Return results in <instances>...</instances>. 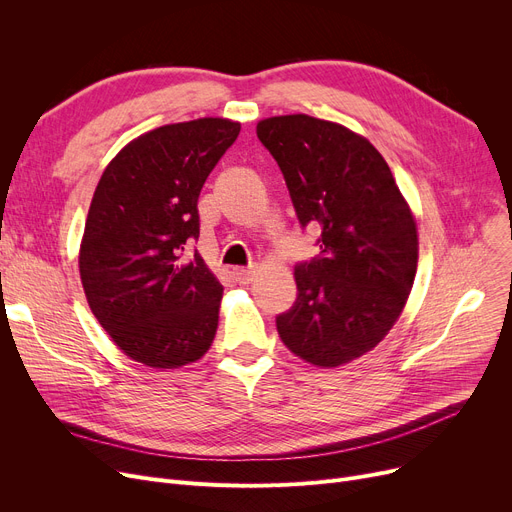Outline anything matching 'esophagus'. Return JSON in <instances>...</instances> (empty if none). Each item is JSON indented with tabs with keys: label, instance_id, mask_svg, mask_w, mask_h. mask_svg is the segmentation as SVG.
Listing matches in <instances>:
<instances>
[{
	"label": "esophagus",
	"instance_id": "1",
	"mask_svg": "<svg viewBox=\"0 0 512 512\" xmlns=\"http://www.w3.org/2000/svg\"><path fill=\"white\" fill-rule=\"evenodd\" d=\"M253 276H255L253 267H236L234 270V278L238 284H249L253 280Z\"/></svg>",
	"mask_w": 512,
	"mask_h": 512
}]
</instances>
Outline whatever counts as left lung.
Masks as SVG:
<instances>
[{
  "instance_id": "1",
  "label": "left lung",
  "mask_w": 512,
  "mask_h": 512,
  "mask_svg": "<svg viewBox=\"0 0 512 512\" xmlns=\"http://www.w3.org/2000/svg\"><path fill=\"white\" fill-rule=\"evenodd\" d=\"M297 218L321 226V255L294 267L297 301L276 319L290 353L338 367L373 351L405 309L417 274L411 205L363 134L307 114L257 122Z\"/></svg>"
}]
</instances>
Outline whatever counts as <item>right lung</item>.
Returning <instances> with one entry per match:
<instances>
[{
  "instance_id": "right-lung-1",
  "label": "right lung",
  "mask_w": 512,
  "mask_h": 512,
  "mask_svg": "<svg viewBox=\"0 0 512 512\" xmlns=\"http://www.w3.org/2000/svg\"><path fill=\"white\" fill-rule=\"evenodd\" d=\"M238 132L228 118L159 126L99 178L78 272L99 326L132 361L178 369L209 351L224 286L186 249L199 238L201 188Z\"/></svg>"
}]
</instances>
